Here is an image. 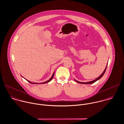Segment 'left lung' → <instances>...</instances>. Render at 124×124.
<instances>
[{
    "label": "left lung",
    "mask_w": 124,
    "mask_h": 124,
    "mask_svg": "<svg viewBox=\"0 0 124 124\" xmlns=\"http://www.w3.org/2000/svg\"><path fill=\"white\" fill-rule=\"evenodd\" d=\"M108 65V64H107ZM107 66H106V68L105 69V70H104V71H103V72L98 77V78H97V79H96L95 80H93V81H90V82H85V83H83V82H79V81H76V80H75V81L76 82H77V83H79V84H93V83H95V82H96L97 81H98V80H99V79H100L103 76V75L104 74V73H105V71H106V68H107Z\"/></svg>",
    "instance_id": "obj_1"
}]
</instances>
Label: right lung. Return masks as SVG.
Masks as SVG:
<instances>
[{"instance_id":"1","label":"right lung","mask_w":124,"mask_h":124,"mask_svg":"<svg viewBox=\"0 0 124 124\" xmlns=\"http://www.w3.org/2000/svg\"><path fill=\"white\" fill-rule=\"evenodd\" d=\"M54 73L53 74V75H52V76L51 77V78L49 80H48L47 81H46V82H43V83H40V84H38V83H32V82H30V81H28V80H27V82H28L29 83H31V84H45V83H48V82H49L50 81H51L52 80V79H53V77H54Z\"/></svg>"}]
</instances>
